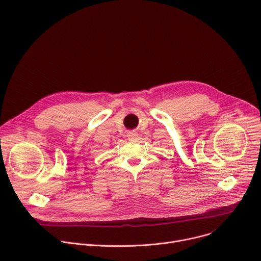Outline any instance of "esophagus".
<instances>
[{
  "mask_svg": "<svg viewBox=\"0 0 261 261\" xmlns=\"http://www.w3.org/2000/svg\"><path fill=\"white\" fill-rule=\"evenodd\" d=\"M127 136H128V139H129V141H134V140H136L138 139V133H136L135 131H129L128 133H127Z\"/></svg>",
  "mask_w": 261,
  "mask_h": 261,
  "instance_id": "obj_1",
  "label": "esophagus"
}]
</instances>
